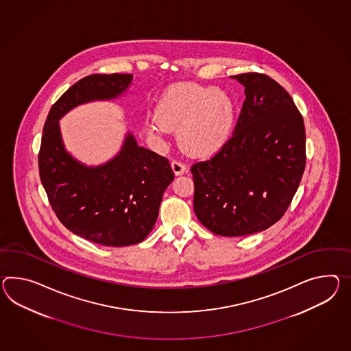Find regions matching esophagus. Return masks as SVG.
Masks as SVG:
<instances>
[{
  "instance_id": "esophagus-1",
  "label": "esophagus",
  "mask_w": 351,
  "mask_h": 351,
  "mask_svg": "<svg viewBox=\"0 0 351 351\" xmlns=\"http://www.w3.org/2000/svg\"><path fill=\"white\" fill-rule=\"evenodd\" d=\"M171 167L172 171H173V173H175L176 176L182 175V173H185V172L188 171L186 166H185L184 163L180 162V161H172Z\"/></svg>"
}]
</instances>
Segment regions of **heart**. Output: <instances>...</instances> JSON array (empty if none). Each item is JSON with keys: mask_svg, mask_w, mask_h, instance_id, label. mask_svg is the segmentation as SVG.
Wrapping results in <instances>:
<instances>
[{"mask_svg": "<svg viewBox=\"0 0 351 351\" xmlns=\"http://www.w3.org/2000/svg\"><path fill=\"white\" fill-rule=\"evenodd\" d=\"M234 117V104L224 90L182 82L162 95L148 132L160 137L167 130H178V142L185 154L210 157L228 142Z\"/></svg>", "mask_w": 351, "mask_h": 351, "instance_id": "b5f03b06", "label": "heart"}]
</instances>
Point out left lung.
Wrapping results in <instances>:
<instances>
[{
	"mask_svg": "<svg viewBox=\"0 0 351 351\" xmlns=\"http://www.w3.org/2000/svg\"><path fill=\"white\" fill-rule=\"evenodd\" d=\"M245 87L232 137L208 161L194 163V212L226 237L265 231L287 212L306 167L304 121L273 78L242 73Z\"/></svg>",
	"mask_w": 351,
	"mask_h": 351,
	"instance_id": "obj_1",
	"label": "left lung"
}]
</instances>
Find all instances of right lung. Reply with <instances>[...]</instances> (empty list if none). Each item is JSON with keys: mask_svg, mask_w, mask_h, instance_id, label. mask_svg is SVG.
I'll return each instance as SVG.
<instances>
[{"mask_svg": "<svg viewBox=\"0 0 351 351\" xmlns=\"http://www.w3.org/2000/svg\"><path fill=\"white\" fill-rule=\"evenodd\" d=\"M133 75H90L71 86L51 106L44 124L39 173L62 224L104 246L136 245L152 231L163 193L173 180L166 157L139 147L128 133L119 154L86 166L66 151L58 120L81 104L124 94Z\"/></svg>", "mask_w": 351, "mask_h": 351, "instance_id": "1", "label": "right lung"}]
</instances>
